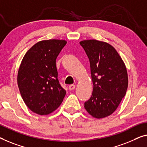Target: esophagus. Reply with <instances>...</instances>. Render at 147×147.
I'll return each mask as SVG.
<instances>
[{
  "mask_svg": "<svg viewBox=\"0 0 147 147\" xmlns=\"http://www.w3.org/2000/svg\"><path fill=\"white\" fill-rule=\"evenodd\" d=\"M75 87H76V86L74 84H71L69 86V88L70 90H73L75 89Z\"/></svg>",
  "mask_w": 147,
  "mask_h": 147,
  "instance_id": "esophagus-1",
  "label": "esophagus"
}]
</instances>
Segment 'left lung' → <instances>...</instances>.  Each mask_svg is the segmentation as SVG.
I'll return each mask as SVG.
<instances>
[{
  "label": "left lung",
  "mask_w": 147,
  "mask_h": 147,
  "mask_svg": "<svg viewBox=\"0 0 147 147\" xmlns=\"http://www.w3.org/2000/svg\"><path fill=\"white\" fill-rule=\"evenodd\" d=\"M90 61L93 91L84 103L92 117L102 119L110 115L119 106L128 86L125 65L115 49L109 43L88 39L80 41Z\"/></svg>",
  "instance_id": "left-lung-1"
}]
</instances>
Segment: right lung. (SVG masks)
Wrapping results in <instances>:
<instances>
[{
  "label": "right lung",
  "instance_id": "obj_1",
  "mask_svg": "<svg viewBox=\"0 0 147 147\" xmlns=\"http://www.w3.org/2000/svg\"><path fill=\"white\" fill-rule=\"evenodd\" d=\"M67 41L48 39L36 43L22 60L18 86L30 110L38 115L52 113L62 103L66 91L59 82L56 59Z\"/></svg>",
  "mask_w": 147,
  "mask_h": 147
}]
</instances>
